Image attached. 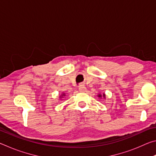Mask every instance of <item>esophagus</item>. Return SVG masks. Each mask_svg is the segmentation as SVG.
<instances>
[{
	"instance_id": "obj_1",
	"label": "esophagus",
	"mask_w": 156,
	"mask_h": 156,
	"mask_svg": "<svg viewBox=\"0 0 156 156\" xmlns=\"http://www.w3.org/2000/svg\"><path fill=\"white\" fill-rule=\"evenodd\" d=\"M78 89H79V91H81V92H84V91H86L87 88L85 87V86H84V84H80L78 87Z\"/></svg>"
}]
</instances>
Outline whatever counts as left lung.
I'll use <instances>...</instances> for the list:
<instances>
[{"label":"left lung","instance_id":"8db88e82","mask_svg":"<svg viewBox=\"0 0 156 156\" xmlns=\"http://www.w3.org/2000/svg\"><path fill=\"white\" fill-rule=\"evenodd\" d=\"M104 96H105V95H104ZM100 96H100H100H99V97H100Z\"/></svg>","mask_w":156,"mask_h":156}]
</instances>
